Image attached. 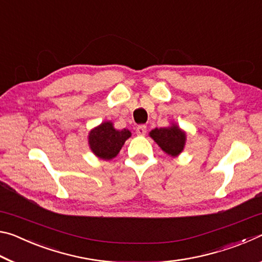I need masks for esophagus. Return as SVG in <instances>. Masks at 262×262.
Wrapping results in <instances>:
<instances>
[{
    "label": "esophagus",
    "mask_w": 262,
    "mask_h": 262,
    "mask_svg": "<svg viewBox=\"0 0 262 262\" xmlns=\"http://www.w3.org/2000/svg\"><path fill=\"white\" fill-rule=\"evenodd\" d=\"M147 133V126L145 125H140L136 127V134L137 135H145Z\"/></svg>",
    "instance_id": "1"
}]
</instances>
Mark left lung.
I'll return each mask as SVG.
<instances>
[{
  "mask_svg": "<svg viewBox=\"0 0 262 262\" xmlns=\"http://www.w3.org/2000/svg\"><path fill=\"white\" fill-rule=\"evenodd\" d=\"M150 136L154 141L171 156H177L183 151L186 135L178 126H171L167 128H155L150 132Z\"/></svg>",
  "mask_w": 262,
  "mask_h": 262,
  "instance_id": "1",
  "label": "left lung"
}]
</instances>
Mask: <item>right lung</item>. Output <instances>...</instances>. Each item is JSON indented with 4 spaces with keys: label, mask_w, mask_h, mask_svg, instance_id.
<instances>
[{
    "label": "right lung",
    "mask_w": 262,
    "mask_h": 262,
    "mask_svg": "<svg viewBox=\"0 0 262 262\" xmlns=\"http://www.w3.org/2000/svg\"><path fill=\"white\" fill-rule=\"evenodd\" d=\"M128 137H130L128 129L117 130L112 122H104L90 132L89 144L96 156L101 159H112L120 151Z\"/></svg>",
    "instance_id": "add662e5"
}]
</instances>
